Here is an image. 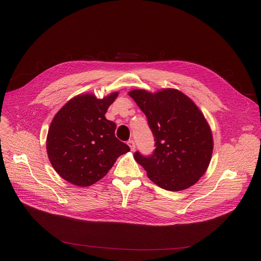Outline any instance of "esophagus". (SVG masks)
Returning <instances> with one entry per match:
<instances>
[{
	"label": "esophagus",
	"mask_w": 261,
	"mask_h": 261,
	"mask_svg": "<svg viewBox=\"0 0 261 261\" xmlns=\"http://www.w3.org/2000/svg\"><path fill=\"white\" fill-rule=\"evenodd\" d=\"M128 146L130 147L131 151H133V150L135 149V143H134V141H133V140H130V141L128 142Z\"/></svg>",
	"instance_id": "esophagus-1"
}]
</instances>
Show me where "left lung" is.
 Segmentation results:
<instances>
[{"mask_svg": "<svg viewBox=\"0 0 261 261\" xmlns=\"http://www.w3.org/2000/svg\"><path fill=\"white\" fill-rule=\"evenodd\" d=\"M128 94L146 115L154 136L152 155L134 153L149 179L170 191L196 184L207 170L214 149L212 129L201 110L176 89L155 93L136 89Z\"/></svg>", "mask_w": 261, "mask_h": 261, "instance_id": "8db88e82", "label": "left lung"}]
</instances>
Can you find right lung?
I'll use <instances>...</instances> for the list:
<instances>
[{
  "mask_svg": "<svg viewBox=\"0 0 261 261\" xmlns=\"http://www.w3.org/2000/svg\"><path fill=\"white\" fill-rule=\"evenodd\" d=\"M118 96L113 92L98 99L79 94L54 116L46 138V151L54 169L73 185L91 186L112 168L117 158L130 151L116 139V125L105 116Z\"/></svg>",
  "mask_w": 261,
  "mask_h": 261,
  "instance_id": "1",
  "label": "right lung"
}]
</instances>
